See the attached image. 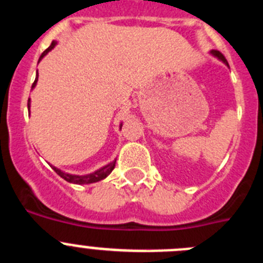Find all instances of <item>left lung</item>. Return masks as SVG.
Wrapping results in <instances>:
<instances>
[{"mask_svg": "<svg viewBox=\"0 0 263 263\" xmlns=\"http://www.w3.org/2000/svg\"><path fill=\"white\" fill-rule=\"evenodd\" d=\"M211 53H212L213 57H216V58H217V59H220V60H221L222 63H225V64H227V66H228V62H227V59H225V58H224V55H222V53L220 52V51L212 50V51H211Z\"/></svg>", "mask_w": 263, "mask_h": 263, "instance_id": "1", "label": "left lung"}]
</instances>
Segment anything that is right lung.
Wrapping results in <instances>:
<instances>
[{"mask_svg":"<svg viewBox=\"0 0 263 263\" xmlns=\"http://www.w3.org/2000/svg\"><path fill=\"white\" fill-rule=\"evenodd\" d=\"M55 46H57V42L53 41L52 43H51L50 47H48L46 51H43V53H42L41 58H39V62H41V60L43 59V58H45L46 55H47V53L50 52V51L52 50L53 47H55ZM36 81H38V73H36V79H35V81L32 83L31 88H35ZM27 108H29V110H30V99H29V101H27ZM121 127H122V124L120 125V129H121ZM115 166H116V160H113V162L108 163L106 166H104V167H101V168L96 170V171H95V173H92V174H87V175H72V174L64 173V171L57 168V167L52 166V168H53V171H55V173H57L58 175L60 176V178H63L64 180H67V182L73 183V184H90V183H96V182H100V180H103V179H105L106 176H108L109 174L113 171Z\"/></svg>","mask_w":263,"mask_h":263,"instance_id":"add662e5","label":"right lung"}]
</instances>
